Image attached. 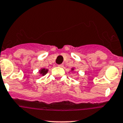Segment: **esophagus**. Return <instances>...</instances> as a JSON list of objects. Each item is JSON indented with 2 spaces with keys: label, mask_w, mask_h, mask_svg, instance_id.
Segmentation results:
<instances>
[{
  "label": "esophagus",
  "mask_w": 123,
  "mask_h": 123,
  "mask_svg": "<svg viewBox=\"0 0 123 123\" xmlns=\"http://www.w3.org/2000/svg\"><path fill=\"white\" fill-rule=\"evenodd\" d=\"M58 66L61 67V68H62V67L64 66V65L63 64H59V65H58Z\"/></svg>",
  "instance_id": "1"
}]
</instances>
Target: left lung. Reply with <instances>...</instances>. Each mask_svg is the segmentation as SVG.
<instances>
[{
	"label": "left lung",
	"instance_id": "1",
	"mask_svg": "<svg viewBox=\"0 0 123 123\" xmlns=\"http://www.w3.org/2000/svg\"><path fill=\"white\" fill-rule=\"evenodd\" d=\"M74 68H71V71H74Z\"/></svg>",
	"mask_w": 123,
	"mask_h": 123
}]
</instances>
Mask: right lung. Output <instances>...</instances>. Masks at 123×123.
<instances>
[{
  "instance_id": "add662e5",
  "label": "right lung",
  "mask_w": 123,
  "mask_h": 123,
  "mask_svg": "<svg viewBox=\"0 0 123 123\" xmlns=\"http://www.w3.org/2000/svg\"><path fill=\"white\" fill-rule=\"evenodd\" d=\"M48 72V69H46V68H41V69L39 70V74L41 76H44L46 75V74Z\"/></svg>"
}]
</instances>
